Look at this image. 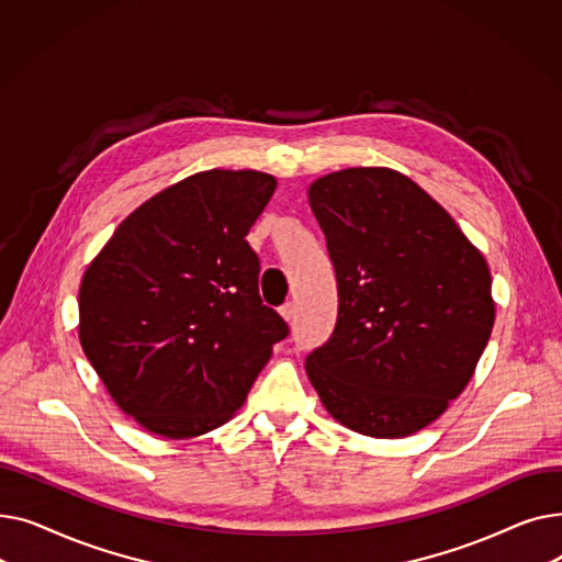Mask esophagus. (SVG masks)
I'll use <instances>...</instances> for the list:
<instances>
[{
	"mask_svg": "<svg viewBox=\"0 0 562 562\" xmlns=\"http://www.w3.org/2000/svg\"><path fill=\"white\" fill-rule=\"evenodd\" d=\"M280 316H282L286 323H291L293 318H296V305H293V303L282 305V307H280Z\"/></svg>",
	"mask_w": 562,
	"mask_h": 562,
	"instance_id": "34e87169",
	"label": "esophagus"
}]
</instances>
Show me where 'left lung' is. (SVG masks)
Instances as JSON below:
<instances>
[{
	"instance_id": "8db88e82",
	"label": "left lung",
	"mask_w": 562,
	"mask_h": 562,
	"mask_svg": "<svg viewBox=\"0 0 562 562\" xmlns=\"http://www.w3.org/2000/svg\"><path fill=\"white\" fill-rule=\"evenodd\" d=\"M307 200L339 291L335 333L305 362L312 387L360 435L419 432L464 392L490 341V266L398 170H335L310 184Z\"/></svg>"
}]
</instances>
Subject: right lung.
<instances>
[{"label": "right lung", "mask_w": 562, "mask_h": 562, "mask_svg": "<svg viewBox=\"0 0 562 562\" xmlns=\"http://www.w3.org/2000/svg\"><path fill=\"white\" fill-rule=\"evenodd\" d=\"M278 180L202 170L145 200L86 266L79 344L109 396L147 432L227 424L289 328L259 299L246 236Z\"/></svg>", "instance_id": "right-lung-1"}]
</instances>
